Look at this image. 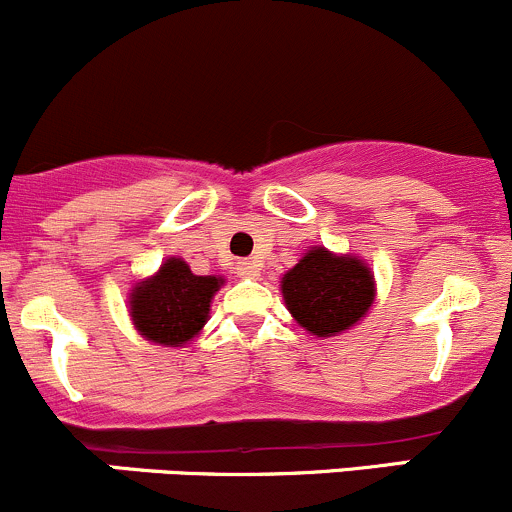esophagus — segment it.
I'll use <instances>...</instances> for the list:
<instances>
[{
  "label": "esophagus",
  "mask_w": 512,
  "mask_h": 512,
  "mask_svg": "<svg viewBox=\"0 0 512 512\" xmlns=\"http://www.w3.org/2000/svg\"><path fill=\"white\" fill-rule=\"evenodd\" d=\"M237 272H240L242 277H250V280H255V277H260V262L257 260L237 262Z\"/></svg>",
  "instance_id": "34e87169"
}]
</instances>
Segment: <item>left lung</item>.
Here are the masks:
<instances>
[{"label": "left lung", "instance_id": "obj_1", "mask_svg": "<svg viewBox=\"0 0 512 512\" xmlns=\"http://www.w3.org/2000/svg\"><path fill=\"white\" fill-rule=\"evenodd\" d=\"M282 297L299 327L314 337H337L369 312L374 275L359 257L312 247L282 277Z\"/></svg>", "mask_w": 512, "mask_h": 512}]
</instances>
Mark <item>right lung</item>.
I'll list each match as a JSON object with an SVG mask.
<instances>
[{"instance_id": "add662e5", "label": "right lung", "mask_w": 512, "mask_h": 512, "mask_svg": "<svg viewBox=\"0 0 512 512\" xmlns=\"http://www.w3.org/2000/svg\"><path fill=\"white\" fill-rule=\"evenodd\" d=\"M223 277L193 275L180 257H168L160 270L131 289V319L148 342L183 347L210 314V302Z\"/></svg>"}]
</instances>
